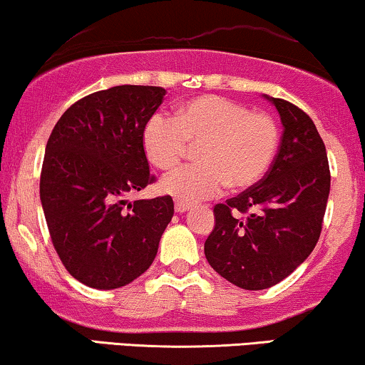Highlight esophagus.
I'll list each match as a JSON object with an SVG mask.
<instances>
[{
  "label": "esophagus",
  "mask_w": 365,
  "mask_h": 365,
  "mask_svg": "<svg viewBox=\"0 0 365 365\" xmlns=\"http://www.w3.org/2000/svg\"><path fill=\"white\" fill-rule=\"evenodd\" d=\"M174 209H176V212L182 214V212H186V211H189V209H191V204L176 201V204H174Z\"/></svg>",
  "instance_id": "1"
}]
</instances>
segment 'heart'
Listing matches in <instances>:
<instances>
[{"label": "heart", "instance_id": "obj_1", "mask_svg": "<svg viewBox=\"0 0 365 365\" xmlns=\"http://www.w3.org/2000/svg\"><path fill=\"white\" fill-rule=\"evenodd\" d=\"M187 143L199 146V164L174 169L161 189L182 202H197L219 196L227 184L246 189L261 181L277 154L281 129L269 114L214 94L179 104L174 118L154 114L144 126V153L159 169L176 166Z\"/></svg>", "mask_w": 365, "mask_h": 365}]
</instances>
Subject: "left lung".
<instances>
[{
    "label": "left lung",
    "instance_id": "obj_1",
    "mask_svg": "<svg viewBox=\"0 0 365 365\" xmlns=\"http://www.w3.org/2000/svg\"><path fill=\"white\" fill-rule=\"evenodd\" d=\"M266 98L284 126L277 156L261 181L214 206L216 224L204 242L214 271L247 291L281 282L306 261L321 236L331 189L316 124L296 104Z\"/></svg>",
    "mask_w": 365,
    "mask_h": 365
}]
</instances>
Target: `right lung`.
<instances>
[{
	"label": "right lung",
	"instance_id": "obj_1",
	"mask_svg": "<svg viewBox=\"0 0 365 365\" xmlns=\"http://www.w3.org/2000/svg\"><path fill=\"white\" fill-rule=\"evenodd\" d=\"M166 89L123 84L69 106L48 139L39 179L44 217L63 266L94 289H118L146 272L171 222V196L129 194L156 181L143 131Z\"/></svg>",
	"mask_w": 365,
	"mask_h": 365
}]
</instances>
